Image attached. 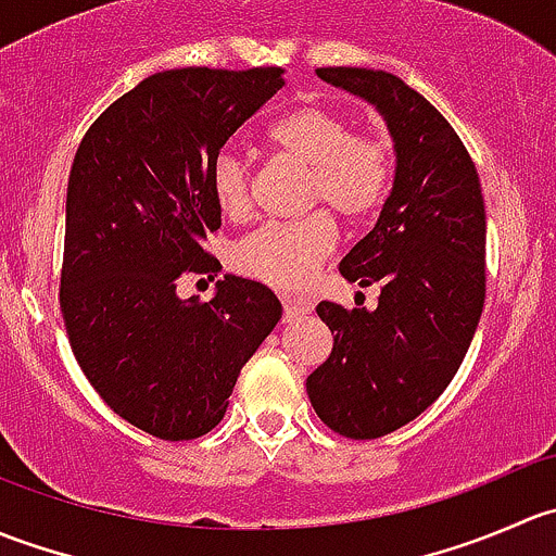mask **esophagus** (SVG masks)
<instances>
[{
	"label": "esophagus",
	"instance_id": "obj_1",
	"mask_svg": "<svg viewBox=\"0 0 556 556\" xmlns=\"http://www.w3.org/2000/svg\"><path fill=\"white\" fill-rule=\"evenodd\" d=\"M282 304H285V317L288 319H299V317H306V314L312 312V301L309 299H282Z\"/></svg>",
	"mask_w": 556,
	"mask_h": 556
}]
</instances>
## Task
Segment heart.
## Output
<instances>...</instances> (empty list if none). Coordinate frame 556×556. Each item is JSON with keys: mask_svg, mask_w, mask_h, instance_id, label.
Returning <instances> with one entry per match:
<instances>
[{"mask_svg": "<svg viewBox=\"0 0 556 556\" xmlns=\"http://www.w3.org/2000/svg\"><path fill=\"white\" fill-rule=\"evenodd\" d=\"M268 142L288 159L309 166L306 206H330L344 220H366L382 206L392 179L390 142L355 134V123L328 104H306L279 117ZM210 193L226 217L250 212V164L220 150L210 164ZM333 217L325 210L293 223H268L233 250V266L277 290H299L336 247Z\"/></svg>", "mask_w": 556, "mask_h": 556, "instance_id": "heart-1", "label": "heart"}]
</instances>
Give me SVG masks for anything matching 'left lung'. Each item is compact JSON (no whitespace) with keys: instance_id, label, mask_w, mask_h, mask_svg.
Instances as JSON below:
<instances>
[{"instance_id":"8db88e82","label":"left lung","mask_w":556,"mask_h":556,"mask_svg":"<svg viewBox=\"0 0 556 556\" xmlns=\"http://www.w3.org/2000/svg\"><path fill=\"white\" fill-rule=\"evenodd\" d=\"M317 77L382 112L395 179L377 226L339 266L350 282L382 288L377 309L317 304L333 350L306 392L333 433L382 439L446 390L468 352L486 290L484 195L450 121L401 77L361 66Z\"/></svg>"}]
</instances>
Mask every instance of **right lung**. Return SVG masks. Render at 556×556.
Segmentation results:
<instances>
[{"label":"right lung","instance_id":"1","mask_svg":"<svg viewBox=\"0 0 556 556\" xmlns=\"http://www.w3.org/2000/svg\"><path fill=\"white\" fill-rule=\"evenodd\" d=\"M285 86L279 66H185L150 75L93 121L66 188L61 314L83 374L117 417L164 441L210 433L239 371L282 317L261 282L226 274L215 299L201 247L220 228L210 164Z\"/></svg>","mask_w":556,"mask_h":556}]
</instances>
